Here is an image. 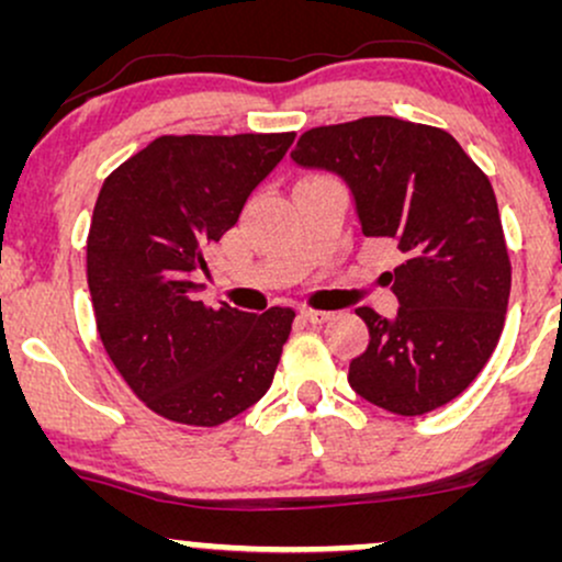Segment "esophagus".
<instances>
[{
	"mask_svg": "<svg viewBox=\"0 0 562 562\" xmlns=\"http://www.w3.org/2000/svg\"><path fill=\"white\" fill-rule=\"evenodd\" d=\"M301 317L312 325H325V322L333 319L330 312H317V308H301Z\"/></svg>",
	"mask_w": 562,
	"mask_h": 562,
	"instance_id": "1",
	"label": "esophagus"
}]
</instances>
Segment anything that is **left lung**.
I'll use <instances>...</instances> for the list:
<instances>
[{"instance_id": "1", "label": "left lung", "mask_w": 562, "mask_h": 562, "mask_svg": "<svg viewBox=\"0 0 562 562\" xmlns=\"http://www.w3.org/2000/svg\"><path fill=\"white\" fill-rule=\"evenodd\" d=\"M290 158L338 173L364 235L396 240L404 256L385 272L396 317L357 308L370 346L348 364L351 389L404 417L449 404L505 327L513 267L488 177L449 132L391 115L308 128Z\"/></svg>"}]
</instances>
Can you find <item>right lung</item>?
<instances>
[{"label":"right lung","mask_w":562,"mask_h":562,"mask_svg":"<svg viewBox=\"0 0 562 562\" xmlns=\"http://www.w3.org/2000/svg\"><path fill=\"white\" fill-rule=\"evenodd\" d=\"M295 134L158 137L97 195L87 282L97 333L126 385L171 423L214 428L272 385L293 308L198 301L192 274L240 218Z\"/></svg>","instance_id":"1"}]
</instances>
